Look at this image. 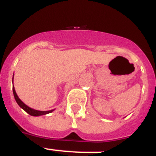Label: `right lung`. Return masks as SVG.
<instances>
[{
    "instance_id": "obj_1",
    "label": "right lung",
    "mask_w": 156,
    "mask_h": 156,
    "mask_svg": "<svg viewBox=\"0 0 156 156\" xmlns=\"http://www.w3.org/2000/svg\"><path fill=\"white\" fill-rule=\"evenodd\" d=\"M13 79V78H12ZM12 91H13V95H14V98L16 100V103L18 104V105L22 109H24L27 113H29L30 115H33V116H38V115H45V114H48V113L52 112V111L54 110H50V111H45V112H44V111H38V110H35V109L31 108L29 107H28L26 104H24V103L21 101V100L19 99V97L16 95V92H15V89H14V87H12Z\"/></svg>"
}]
</instances>
